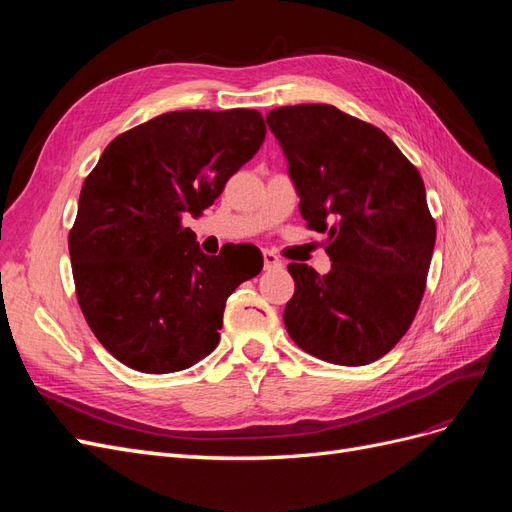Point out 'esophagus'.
Segmentation results:
<instances>
[{
    "mask_svg": "<svg viewBox=\"0 0 512 512\" xmlns=\"http://www.w3.org/2000/svg\"><path fill=\"white\" fill-rule=\"evenodd\" d=\"M282 267V260L275 252H265V269H280Z\"/></svg>",
    "mask_w": 512,
    "mask_h": 512,
    "instance_id": "34e87169",
    "label": "esophagus"
}]
</instances>
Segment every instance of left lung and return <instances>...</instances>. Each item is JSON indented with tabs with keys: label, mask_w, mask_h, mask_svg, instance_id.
I'll return each mask as SVG.
<instances>
[{
	"label": "left lung",
	"mask_w": 512,
	"mask_h": 512,
	"mask_svg": "<svg viewBox=\"0 0 512 512\" xmlns=\"http://www.w3.org/2000/svg\"><path fill=\"white\" fill-rule=\"evenodd\" d=\"M267 123L331 258L327 275L288 265L286 331L327 363H374L406 335L425 292L436 222L423 179L380 128L331 104L273 108Z\"/></svg>",
	"instance_id": "1"
}]
</instances>
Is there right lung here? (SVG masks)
I'll use <instances>...</instances> for the list:
<instances>
[{
  "label": "right lung",
  "mask_w": 512,
  "mask_h": 512,
  "mask_svg": "<svg viewBox=\"0 0 512 512\" xmlns=\"http://www.w3.org/2000/svg\"><path fill=\"white\" fill-rule=\"evenodd\" d=\"M265 134L252 108L164 113L119 134L87 175L68 235L76 299L123 365L173 374L218 346L226 299L262 256H207L183 218L213 205Z\"/></svg>",
  "instance_id": "1"
}]
</instances>
